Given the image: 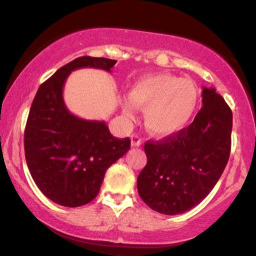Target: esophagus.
<instances>
[{
  "instance_id": "esophagus-1",
  "label": "esophagus",
  "mask_w": 256,
  "mask_h": 256,
  "mask_svg": "<svg viewBox=\"0 0 256 256\" xmlns=\"http://www.w3.org/2000/svg\"><path fill=\"white\" fill-rule=\"evenodd\" d=\"M131 146H142V140L137 134H132L131 136Z\"/></svg>"
}]
</instances>
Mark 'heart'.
I'll return each instance as SVG.
<instances>
[{
	"label": "heart",
	"mask_w": 256,
	"mask_h": 256,
	"mask_svg": "<svg viewBox=\"0 0 256 256\" xmlns=\"http://www.w3.org/2000/svg\"><path fill=\"white\" fill-rule=\"evenodd\" d=\"M131 104L122 110L134 116V107L144 110V124L152 134L168 136L190 124L198 108L200 91L195 83L177 76L152 74L140 78L128 92Z\"/></svg>",
	"instance_id": "obj_1"
}]
</instances>
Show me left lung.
I'll return each instance as SVG.
<instances>
[{
	"mask_svg": "<svg viewBox=\"0 0 256 256\" xmlns=\"http://www.w3.org/2000/svg\"><path fill=\"white\" fill-rule=\"evenodd\" d=\"M232 112L213 88L202 89L194 122L164 140L144 144L146 165L137 178L140 198L167 216L198 206L224 172L231 150Z\"/></svg>",
	"mask_w": 256,
	"mask_h": 256,
	"instance_id": "left-lung-1",
	"label": "left lung"
}]
</instances>
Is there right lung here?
Returning <instances> with one entry per match:
<instances>
[{
	"label": "right lung",
	"mask_w": 256,
	"mask_h": 256,
	"mask_svg": "<svg viewBox=\"0 0 256 256\" xmlns=\"http://www.w3.org/2000/svg\"><path fill=\"white\" fill-rule=\"evenodd\" d=\"M116 60L80 56L58 68L38 89L24 134L28 167L38 189L64 207L98 196L108 167L130 149V138L112 136L107 124L73 116L64 102V82L74 70L110 72Z\"/></svg>",
	"instance_id": "obj_1"
}]
</instances>
